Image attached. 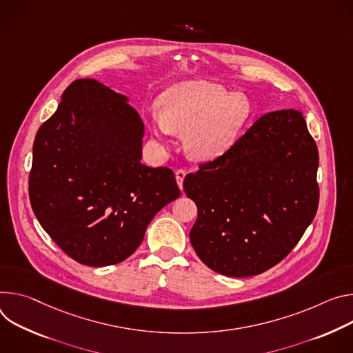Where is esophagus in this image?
<instances>
[{
	"label": "esophagus",
	"instance_id": "obj_1",
	"mask_svg": "<svg viewBox=\"0 0 353 353\" xmlns=\"http://www.w3.org/2000/svg\"><path fill=\"white\" fill-rule=\"evenodd\" d=\"M185 175H186V171H185V170H178V171L175 172V178H176V182H178V186H179V188H182Z\"/></svg>",
	"mask_w": 353,
	"mask_h": 353
}]
</instances>
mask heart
<instances>
[{"label":"heart","mask_w":353,"mask_h":353,"mask_svg":"<svg viewBox=\"0 0 353 353\" xmlns=\"http://www.w3.org/2000/svg\"><path fill=\"white\" fill-rule=\"evenodd\" d=\"M159 103L160 112L150 116L152 134L163 145L171 143L174 133L185 134L186 152L199 161L224 154L251 113L244 94H228L223 85L205 80L170 87Z\"/></svg>","instance_id":"obj_1"}]
</instances>
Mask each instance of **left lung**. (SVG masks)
I'll return each mask as SVG.
<instances>
[{
  "label": "left lung",
  "instance_id": "8db88e82",
  "mask_svg": "<svg viewBox=\"0 0 353 353\" xmlns=\"http://www.w3.org/2000/svg\"><path fill=\"white\" fill-rule=\"evenodd\" d=\"M319 150L303 113L269 112L223 155L188 174L198 206L190 244L224 276H255L300 241L319 208Z\"/></svg>",
  "mask_w": 353,
  "mask_h": 353
}]
</instances>
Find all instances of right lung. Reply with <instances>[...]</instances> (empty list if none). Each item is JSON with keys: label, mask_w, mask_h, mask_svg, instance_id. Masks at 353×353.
I'll return each instance as SVG.
<instances>
[{"label": "right lung", "mask_w": 353, "mask_h": 353, "mask_svg": "<svg viewBox=\"0 0 353 353\" xmlns=\"http://www.w3.org/2000/svg\"><path fill=\"white\" fill-rule=\"evenodd\" d=\"M128 101L92 78L75 80L33 143V213L87 266L129 258L152 217L181 194L172 170L141 164L144 123Z\"/></svg>", "instance_id": "right-lung-1"}]
</instances>
